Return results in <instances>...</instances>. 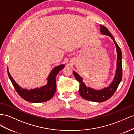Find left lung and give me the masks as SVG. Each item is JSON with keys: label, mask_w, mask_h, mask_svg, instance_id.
<instances>
[{"label": "left lung", "mask_w": 134, "mask_h": 134, "mask_svg": "<svg viewBox=\"0 0 134 134\" xmlns=\"http://www.w3.org/2000/svg\"><path fill=\"white\" fill-rule=\"evenodd\" d=\"M100 31L101 34L104 35H108L113 40L116 47L117 53V68L116 70V75L113 81L109 86L104 87L100 90H95L90 87H87L83 82L82 78L78 74L74 71L73 74L75 79L80 83L79 94L81 97L87 100L94 102H103L107 100L115 93L117 87L121 82L122 77V52L119 46L117 44L113 36L110 33L107 28L102 25H100Z\"/></svg>", "instance_id": "left-lung-1"}]
</instances>
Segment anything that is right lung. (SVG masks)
<instances>
[{
  "label": "right lung",
  "mask_w": 134,
  "mask_h": 134,
  "mask_svg": "<svg viewBox=\"0 0 134 134\" xmlns=\"http://www.w3.org/2000/svg\"><path fill=\"white\" fill-rule=\"evenodd\" d=\"M64 67V64L56 66L51 71L47 78V85L40 88L27 90L23 89L15 82L12 76L9 74L8 68V75L12 82L15 90L20 96L24 100L31 103H42L47 102L54 96L56 91V76L60 71Z\"/></svg>",
  "instance_id": "add662e5"
}]
</instances>
